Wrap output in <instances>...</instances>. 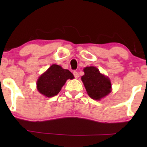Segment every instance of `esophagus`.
<instances>
[{
	"label": "esophagus",
	"mask_w": 147,
	"mask_h": 147,
	"mask_svg": "<svg viewBox=\"0 0 147 147\" xmlns=\"http://www.w3.org/2000/svg\"><path fill=\"white\" fill-rule=\"evenodd\" d=\"M73 75H74V76H75V78H78V77H79L78 72H77V71H74L73 72Z\"/></svg>",
	"instance_id": "obj_1"
}]
</instances>
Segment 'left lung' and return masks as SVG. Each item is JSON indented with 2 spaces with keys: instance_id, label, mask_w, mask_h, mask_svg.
I'll use <instances>...</instances> for the list:
<instances>
[{
  "instance_id": "left-lung-1",
  "label": "left lung",
  "mask_w": 147,
  "mask_h": 147,
  "mask_svg": "<svg viewBox=\"0 0 147 147\" xmlns=\"http://www.w3.org/2000/svg\"><path fill=\"white\" fill-rule=\"evenodd\" d=\"M84 75L82 77L87 93L92 99L100 100L111 92V83L109 77L100 73L96 67L84 68Z\"/></svg>"
}]
</instances>
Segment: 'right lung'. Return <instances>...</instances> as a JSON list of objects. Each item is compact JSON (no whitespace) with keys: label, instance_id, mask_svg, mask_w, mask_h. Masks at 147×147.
Wrapping results in <instances>:
<instances>
[{"label":"right lung","instance_id":"obj_1","mask_svg":"<svg viewBox=\"0 0 147 147\" xmlns=\"http://www.w3.org/2000/svg\"><path fill=\"white\" fill-rule=\"evenodd\" d=\"M74 79V76L66 69L53 64L38 77L36 82L37 90L48 97L57 95L68 79Z\"/></svg>","mask_w":147,"mask_h":147}]
</instances>
